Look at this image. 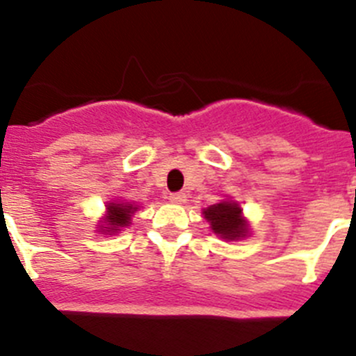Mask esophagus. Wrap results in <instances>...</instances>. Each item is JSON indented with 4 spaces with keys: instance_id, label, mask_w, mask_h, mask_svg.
<instances>
[{
    "instance_id": "34e87169",
    "label": "esophagus",
    "mask_w": 356,
    "mask_h": 356,
    "mask_svg": "<svg viewBox=\"0 0 356 356\" xmlns=\"http://www.w3.org/2000/svg\"><path fill=\"white\" fill-rule=\"evenodd\" d=\"M170 202H174V204H184L186 202V193H182V191H179V193H170Z\"/></svg>"
}]
</instances>
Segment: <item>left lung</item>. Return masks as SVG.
Wrapping results in <instances>:
<instances>
[{
    "label": "left lung",
    "instance_id": "obj_1",
    "mask_svg": "<svg viewBox=\"0 0 356 356\" xmlns=\"http://www.w3.org/2000/svg\"><path fill=\"white\" fill-rule=\"evenodd\" d=\"M242 209L235 202H221L205 209V219L211 223L214 234L221 235L228 241H235L248 234L245 221L241 216Z\"/></svg>",
    "mask_w": 356,
    "mask_h": 356
}]
</instances>
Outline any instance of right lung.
Wrapping results in <instances>:
<instances>
[{"label":"right lung","mask_w":356,"mask_h":356,"mask_svg":"<svg viewBox=\"0 0 356 356\" xmlns=\"http://www.w3.org/2000/svg\"><path fill=\"white\" fill-rule=\"evenodd\" d=\"M135 211H137V207H133L131 204H111L108 205V216L105 218L108 228H107V232H115L122 227H128L129 221H131V214Z\"/></svg>","instance_id":"add662e5"}]
</instances>
